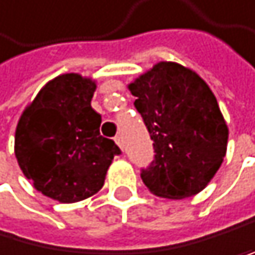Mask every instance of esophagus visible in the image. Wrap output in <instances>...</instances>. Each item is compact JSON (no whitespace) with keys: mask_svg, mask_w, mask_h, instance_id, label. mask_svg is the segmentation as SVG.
<instances>
[{"mask_svg":"<svg viewBox=\"0 0 255 255\" xmlns=\"http://www.w3.org/2000/svg\"><path fill=\"white\" fill-rule=\"evenodd\" d=\"M115 143H117L120 148H123V140H121V137H115Z\"/></svg>","mask_w":255,"mask_h":255,"instance_id":"34e87169","label":"esophagus"}]
</instances>
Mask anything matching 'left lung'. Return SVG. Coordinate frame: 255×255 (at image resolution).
I'll list each match as a JSON object with an SVG mask.
<instances>
[{"instance_id": "8db88e82", "label": "left lung", "mask_w": 255, "mask_h": 255, "mask_svg": "<svg viewBox=\"0 0 255 255\" xmlns=\"http://www.w3.org/2000/svg\"><path fill=\"white\" fill-rule=\"evenodd\" d=\"M154 146L142 172L148 191L181 200L199 194L227 153L229 128L216 96L202 77L183 64L159 61L128 85Z\"/></svg>"}]
</instances>
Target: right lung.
<instances>
[{
  "label": "right lung",
  "instance_id": "right-lung-1",
  "mask_svg": "<svg viewBox=\"0 0 255 255\" xmlns=\"http://www.w3.org/2000/svg\"><path fill=\"white\" fill-rule=\"evenodd\" d=\"M98 83L77 72L47 82L17 123V162L34 188L61 203L94 195L120 148L99 134L101 115L91 107Z\"/></svg>",
  "mask_w": 255,
  "mask_h": 255
}]
</instances>
